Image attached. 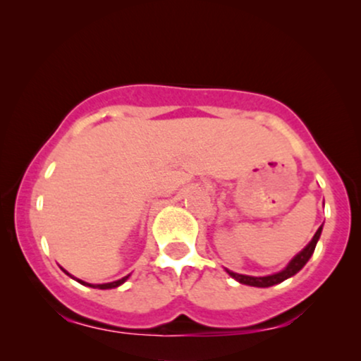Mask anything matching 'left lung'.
I'll list each match as a JSON object with an SVG mask.
<instances>
[{"mask_svg": "<svg viewBox=\"0 0 361 361\" xmlns=\"http://www.w3.org/2000/svg\"><path fill=\"white\" fill-rule=\"evenodd\" d=\"M322 231H323V226H319L318 231L314 233L313 239H311L308 246H306L301 252H298V255L293 257L291 261H289V264L286 266V268H284L283 271H279V273H274V274H269V276H246V274L233 273V271H229V269H226V271H228V274L231 276V278H234L235 281H239L241 284H247V286L269 288V286H274V284L283 283L284 279L295 276L298 271L303 268L306 262L310 261V257L313 256V252H314V247H317L319 235H322Z\"/></svg>", "mask_w": 361, "mask_h": 361, "instance_id": "1", "label": "left lung"}]
</instances>
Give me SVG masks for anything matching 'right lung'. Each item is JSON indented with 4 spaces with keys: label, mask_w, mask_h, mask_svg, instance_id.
<instances>
[{
    "label": "right lung",
    "mask_w": 361,
    "mask_h": 361,
    "mask_svg": "<svg viewBox=\"0 0 361 361\" xmlns=\"http://www.w3.org/2000/svg\"><path fill=\"white\" fill-rule=\"evenodd\" d=\"M61 269H63V268H61ZM63 271H65V269H63ZM65 273H66V271H65ZM66 274H68V273H66ZM68 276H72V274H68ZM128 276H130V274H127L126 278L118 279V281L105 283V284H90V283H85V281H82V279H77V278H75V279H77V281H78L80 284H85V286H90V288H99V289H112V288H117V286H120V284H123V283H126L127 279H128ZM72 278H73V276H72Z\"/></svg>",
    "instance_id": "1"
}]
</instances>
